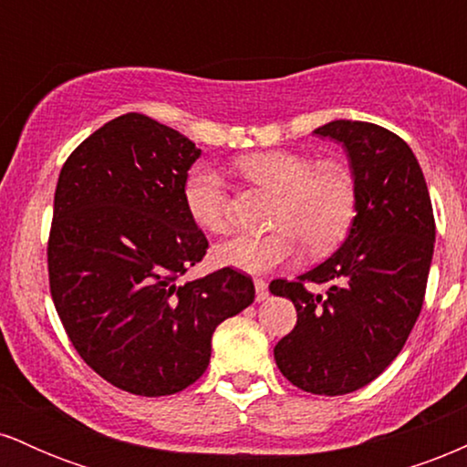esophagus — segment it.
Wrapping results in <instances>:
<instances>
[{"label": "esophagus", "mask_w": 467, "mask_h": 467, "mask_svg": "<svg viewBox=\"0 0 467 467\" xmlns=\"http://www.w3.org/2000/svg\"><path fill=\"white\" fill-rule=\"evenodd\" d=\"M254 289H256V301H265V298L270 296L265 278H254Z\"/></svg>", "instance_id": "34e87169"}]
</instances>
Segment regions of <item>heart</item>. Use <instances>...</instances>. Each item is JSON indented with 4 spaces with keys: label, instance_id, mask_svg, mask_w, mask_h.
I'll list each match as a JSON object with an SVG mask.
<instances>
[{
    "label": "heart",
    "instance_id": "b5f03b06",
    "mask_svg": "<svg viewBox=\"0 0 467 467\" xmlns=\"http://www.w3.org/2000/svg\"><path fill=\"white\" fill-rule=\"evenodd\" d=\"M241 175L276 192L267 234H237L215 248L217 264L244 272H267L296 261L305 244L314 254L336 248L356 215V186L349 171L294 151H259L234 162ZM182 202L197 228L223 234L230 200L219 171L195 164L182 184Z\"/></svg>",
    "mask_w": 467,
    "mask_h": 467
}]
</instances>
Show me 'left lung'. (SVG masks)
Listing matches in <instances>:
<instances>
[{
  "instance_id": "8db88e82",
  "label": "left lung",
  "mask_w": 467,
  "mask_h": 467,
  "mask_svg": "<svg viewBox=\"0 0 467 467\" xmlns=\"http://www.w3.org/2000/svg\"><path fill=\"white\" fill-rule=\"evenodd\" d=\"M314 133L342 142L349 155L358 215L325 264L296 281L270 283L298 314L275 360L294 387L345 395L373 382L404 349L426 294L435 215L420 162L393 131L334 120ZM309 285L327 292L316 295Z\"/></svg>"
}]
</instances>
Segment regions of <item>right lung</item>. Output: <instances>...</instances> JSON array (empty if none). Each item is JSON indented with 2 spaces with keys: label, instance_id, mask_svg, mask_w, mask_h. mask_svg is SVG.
<instances>
[{
  "label": "right lung",
  "instance_id": "right-lung-1",
  "mask_svg": "<svg viewBox=\"0 0 467 467\" xmlns=\"http://www.w3.org/2000/svg\"><path fill=\"white\" fill-rule=\"evenodd\" d=\"M200 153L131 111L85 138L58 175L52 301L85 364L127 393L184 390L206 371L217 325L254 301L252 278L233 267L182 281L208 248L182 202Z\"/></svg>",
  "mask_w": 467,
  "mask_h": 467
}]
</instances>
